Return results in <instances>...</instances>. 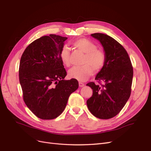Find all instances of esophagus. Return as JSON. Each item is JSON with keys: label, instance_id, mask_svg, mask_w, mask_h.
Here are the masks:
<instances>
[{"label": "esophagus", "instance_id": "esophagus-1", "mask_svg": "<svg viewBox=\"0 0 151 151\" xmlns=\"http://www.w3.org/2000/svg\"><path fill=\"white\" fill-rule=\"evenodd\" d=\"M79 86H80V87H84V86H85V84H84V83H81V82L79 83Z\"/></svg>", "mask_w": 151, "mask_h": 151}]
</instances>
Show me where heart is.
<instances>
[{"instance_id": "b5f03b06", "label": "heart", "mask_w": 151, "mask_h": 151, "mask_svg": "<svg viewBox=\"0 0 151 151\" xmlns=\"http://www.w3.org/2000/svg\"><path fill=\"white\" fill-rule=\"evenodd\" d=\"M74 48L84 53L83 63L81 66H75L68 70V76L71 79L79 81H84L95 72L103 69L106 62V55L101 50L98 49L97 45L86 38H79L72 42ZM70 50L67 47H63L60 52V58L66 66H69Z\"/></svg>"}]
</instances>
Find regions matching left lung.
<instances>
[{
  "label": "left lung",
  "mask_w": 151,
  "mask_h": 151,
  "mask_svg": "<svg viewBox=\"0 0 151 151\" xmlns=\"http://www.w3.org/2000/svg\"><path fill=\"white\" fill-rule=\"evenodd\" d=\"M91 36L103 45L106 62L95 78L99 84H86L93 89L92 96L86 103L94 116L109 119L120 112L130 98L133 67L126 50L115 39L103 33Z\"/></svg>",
  "instance_id": "obj_1"
}]
</instances>
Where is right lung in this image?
I'll list each match as a JSON object with an SVG mask.
<instances>
[{
    "mask_svg": "<svg viewBox=\"0 0 151 151\" xmlns=\"http://www.w3.org/2000/svg\"><path fill=\"white\" fill-rule=\"evenodd\" d=\"M67 39L56 35L42 36L30 43L21 58L19 77L23 100L40 119L58 117L70 94L78 89L76 79L64 80L67 72L60 52Z\"/></svg>",
    "mask_w": 151,
    "mask_h": 151,
    "instance_id": "add662e5",
    "label": "right lung"
}]
</instances>
